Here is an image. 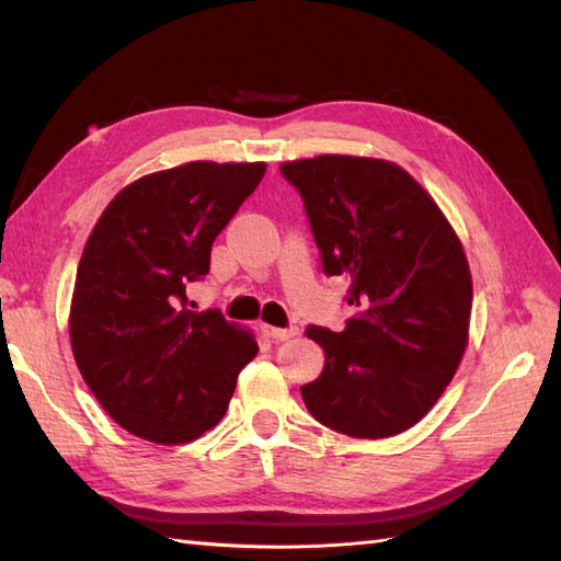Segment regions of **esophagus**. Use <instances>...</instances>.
<instances>
[{"label": "esophagus", "instance_id": "obj_1", "mask_svg": "<svg viewBox=\"0 0 561 561\" xmlns=\"http://www.w3.org/2000/svg\"><path fill=\"white\" fill-rule=\"evenodd\" d=\"M260 330L265 332V335H267L270 340H274V342H284V340H289V337H294V335H299V328H294V325H289V328H274V325L262 323Z\"/></svg>", "mask_w": 561, "mask_h": 561}]
</instances>
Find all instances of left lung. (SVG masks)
<instances>
[{
  "instance_id": "left-lung-1",
  "label": "left lung",
  "mask_w": 561,
  "mask_h": 561,
  "mask_svg": "<svg viewBox=\"0 0 561 561\" xmlns=\"http://www.w3.org/2000/svg\"><path fill=\"white\" fill-rule=\"evenodd\" d=\"M304 199L328 277L350 279L354 318L308 325L325 352L308 412L332 432L386 438L414 426L450 383L468 344L472 279L458 236L400 165L316 157L279 165Z\"/></svg>"
}]
</instances>
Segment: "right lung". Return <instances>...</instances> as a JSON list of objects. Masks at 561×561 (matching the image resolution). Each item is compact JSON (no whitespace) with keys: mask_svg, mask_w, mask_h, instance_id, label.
Instances as JSON below:
<instances>
[{"mask_svg":"<svg viewBox=\"0 0 561 561\" xmlns=\"http://www.w3.org/2000/svg\"><path fill=\"white\" fill-rule=\"evenodd\" d=\"M265 163L193 161L115 195L83 248L71 352L93 396L129 434L187 444L217 424L257 342L219 308L195 311L211 243L253 195Z\"/></svg>","mask_w":561,"mask_h":561,"instance_id":"add662e5","label":"right lung"}]
</instances>
